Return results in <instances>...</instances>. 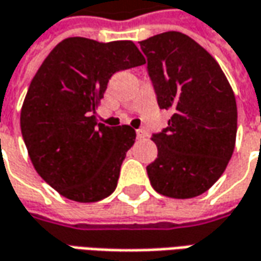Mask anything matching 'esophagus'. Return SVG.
I'll use <instances>...</instances> for the list:
<instances>
[{
  "instance_id": "esophagus-1",
  "label": "esophagus",
  "mask_w": 261,
  "mask_h": 261,
  "mask_svg": "<svg viewBox=\"0 0 261 261\" xmlns=\"http://www.w3.org/2000/svg\"><path fill=\"white\" fill-rule=\"evenodd\" d=\"M136 136H137V139L141 140L146 137V133H144V130H143V128H139V130H136Z\"/></svg>"
}]
</instances>
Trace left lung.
Returning a JSON list of instances; mask_svg holds the SVG:
<instances>
[{
    "label": "left lung",
    "mask_w": 261,
    "mask_h": 261,
    "mask_svg": "<svg viewBox=\"0 0 261 261\" xmlns=\"http://www.w3.org/2000/svg\"><path fill=\"white\" fill-rule=\"evenodd\" d=\"M140 47L159 107L173 113L151 136L158 159L147 166L150 184L169 198H195L220 179L232 156L236 96L217 60L184 33L156 34Z\"/></svg>",
    "instance_id": "left-lung-1"
}]
</instances>
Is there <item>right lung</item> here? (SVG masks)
<instances>
[{
    "label": "right lung",
    "instance_id": "add662e5",
    "mask_svg": "<svg viewBox=\"0 0 261 261\" xmlns=\"http://www.w3.org/2000/svg\"><path fill=\"white\" fill-rule=\"evenodd\" d=\"M144 63L133 41L69 37L33 77L21 108V134L37 173L65 198L96 202L115 191L136 131L98 122L95 108L115 72Z\"/></svg>",
    "mask_w": 261,
    "mask_h": 261
}]
</instances>
